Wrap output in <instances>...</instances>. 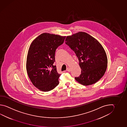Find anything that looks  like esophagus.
Listing matches in <instances>:
<instances>
[{
    "label": "esophagus",
    "mask_w": 127,
    "mask_h": 127,
    "mask_svg": "<svg viewBox=\"0 0 127 127\" xmlns=\"http://www.w3.org/2000/svg\"><path fill=\"white\" fill-rule=\"evenodd\" d=\"M67 71H68V72H70L71 71V69L69 68H68L67 69Z\"/></svg>",
    "instance_id": "obj_1"
}]
</instances>
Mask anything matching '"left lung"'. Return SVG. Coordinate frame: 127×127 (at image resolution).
<instances>
[{
    "label": "left lung",
    "instance_id": "obj_1",
    "mask_svg": "<svg viewBox=\"0 0 127 127\" xmlns=\"http://www.w3.org/2000/svg\"><path fill=\"white\" fill-rule=\"evenodd\" d=\"M65 41L76 54L81 69L75 80L85 86L96 83L105 74L107 66L103 47L95 38L83 32L67 36Z\"/></svg>",
    "mask_w": 127,
    "mask_h": 127
}]
</instances>
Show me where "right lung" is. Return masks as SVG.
I'll return each instance as SVG.
<instances>
[{"label":"right lung","instance_id":"right-lung-1","mask_svg":"<svg viewBox=\"0 0 127 127\" xmlns=\"http://www.w3.org/2000/svg\"><path fill=\"white\" fill-rule=\"evenodd\" d=\"M65 36L43 33L32 42L27 61V70L33 85L41 91L48 92L59 84L55 62V52L62 44Z\"/></svg>","mask_w":127,"mask_h":127}]
</instances>
